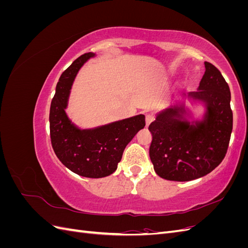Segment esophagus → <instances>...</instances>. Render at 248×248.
Listing matches in <instances>:
<instances>
[{
	"label": "esophagus",
	"mask_w": 248,
	"mask_h": 248,
	"mask_svg": "<svg viewBox=\"0 0 248 248\" xmlns=\"http://www.w3.org/2000/svg\"><path fill=\"white\" fill-rule=\"evenodd\" d=\"M154 120V117L152 115H147L146 116V126H149L150 124H151L153 122Z\"/></svg>",
	"instance_id": "esophagus-1"
}]
</instances>
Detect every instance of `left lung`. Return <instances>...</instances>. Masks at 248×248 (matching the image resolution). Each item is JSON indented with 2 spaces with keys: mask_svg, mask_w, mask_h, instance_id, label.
I'll list each match as a JSON object with an SVG mask.
<instances>
[{
  "mask_svg": "<svg viewBox=\"0 0 248 248\" xmlns=\"http://www.w3.org/2000/svg\"><path fill=\"white\" fill-rule=\"evenodd\" d=\"M204 64L198 91L157 112L149 126L150 158L156 174L166 180L184 182L204 177L227 153L232 129L230 88L214 65ZM186 100L204 108L200 117H192Z\"/></svg>",
  "mask_w": 248,
  "mask_h": 248,
  "instance_id": "1",
  "label": "left lung"
}]
</instances>
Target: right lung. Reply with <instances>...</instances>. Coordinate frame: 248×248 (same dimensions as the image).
Listing matches in <instances>:
<instances>
[{"instance_id": "right-lung-1", "label": "right lung", "mask_w": 248, "mask_h": 248, "mask_svg": "<svg viewBox=\"0 0 248 248\" xmlns=\"http://www.w3.org/2000/svg\"><path fill=\"white\" fill-rule=\"evenodd\" d=\"M94 52L78 58L60 78L50 103L49 129L52 149L64 166L87 178H103L114 172L123 151L145 127V116L137 115L93 128H80L66 112L71 87L79 69Z\"/></svg>"}]
</instances>
